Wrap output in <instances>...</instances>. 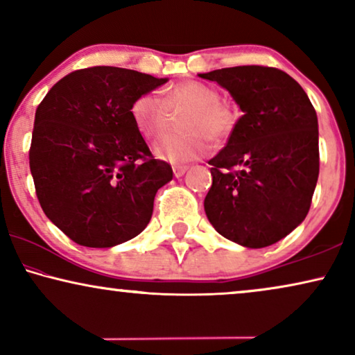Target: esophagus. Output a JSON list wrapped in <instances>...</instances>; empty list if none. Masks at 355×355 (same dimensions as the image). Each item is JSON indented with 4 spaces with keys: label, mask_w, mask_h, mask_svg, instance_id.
<instances>
[{
    "label": "esophagus",
    "mask_w": 355,
    "mask_h": 355,
    "mask_svg": "<svg viewBox=\"0 0 355 355\" xmlns=\"http://www.w3.org/2000/svg\"><path fill=\"white\" fill-rule=\"evenodd\" d=\"M186 171H187V166H174L173 168V173H174V176H176V178L184 176V174H186Z\"/></svg>",
    "instance_id": "1"
}]
</instances>
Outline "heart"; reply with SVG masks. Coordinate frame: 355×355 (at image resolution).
<instances>
[{
    "label": "heart",
    "mask_w": 355,
    "mask_h": 355,
    "mask_svg": "<svg viewBox=\"0 0 355 355\" xmlns=\"http://www.w3.org/2000/svg\"><path fill=\"white\" fill-rule=\"evenodd\" d=\"M189 110L182 118L184 134L164 135L153 145V155L171 164H184L203 157L210 150L208 137L220 140L236 128L237 114L220 101V94L210 85L189 80L169 89L163 98L142 95L132 105V119L147 137H157L168 128L169 113Z\"/></svg>",
    "instance_id": "1"
}]
</instances>
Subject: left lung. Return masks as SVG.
Returning a JSON list of instances; mask_svg holds the SVG:
<instances>
[{
    "mask_svg": "<svg viewBox=\"0 0 355 355\" xmlns=\"http://www.w3.org/2000/svg\"><path fill=\"white\" fill-rule=\"evenodd\" d=\"M198 77L226 89L244 113L208 162V221L242 247H268L309 213L320 171L317 113L302 87L275 67H225Z\"/></svg>",
    "mask_w": 355,
    "mask_h": 355,
    "instance_id": "obj_1",
    "label": "left lung"
}]
</instances>
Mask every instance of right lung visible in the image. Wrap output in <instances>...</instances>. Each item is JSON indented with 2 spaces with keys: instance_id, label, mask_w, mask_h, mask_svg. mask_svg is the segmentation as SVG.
Here are the masks:
<instances>
[{
  "instance_id": "1",
  "label": "right lung",
  "mask_w": 355,
  "mask_h": 355,
  "mask_svg": "<svg viewBox=\"0 0 355 355\" xmlns=\"http://www.w3.org/2000/svg\"><path fill=\"white\" fill-rule=\"evenodd\" d=\"M166 82L95 66L62 77L38 105L28 153L37 197L76 244L108 249L147 227L173 169L152 157L130 110Z\"/></svg>"
}]
</instances>
